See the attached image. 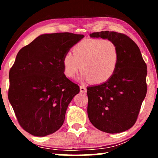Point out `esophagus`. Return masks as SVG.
I'll list each match as a JSON object with an SVG mask.
<instances>
[{"instance_id":"1","label":"esophagus","mask_w":158,"mask_h":158,"mask_svg":"<svg viewBox=\"0 0 158 158\" xmlns=\"http://www.w3.org/2000/svg\"><path fill=\"white\" fill-rule=\"evenodd\" d=\"M87 90H86V88L84 85H80V92L81 93H86Z\"/></svg>"}]
</instances>
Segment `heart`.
<instances>
[{"label":"heart","instance_id":"1","mask_svg":"<svg viewBox=\"0 0 158 158\" xmlns=\"http://www.w3.org/2000/svg\"><path fill=\"white\" fill-rule=\"evenodd\" d=\"M73 55L67 53L63 58L65 75L73 79L81 68L79 81H91L100 84L109 81L116 71L119 60L118 47L109 40H88L77 44Z\"/></svg>","mask_w":158,"mask_h":158}]
</instances>
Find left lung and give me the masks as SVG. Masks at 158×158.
Listing matches in <instances>:
<instances>
[{"instance_id":"obj_1","label":"left lung","mask_w":158,"mask_h":158,"mask_svg":"<svg viewBox=\"0 0 158 158\" xmlns=\"http://www.w3.org/2000/svg\"><path fill=\"white\" fill-rule=\"evenodd\" d=\"M90 37L114 42L118 49L119 60L109 81L87 88L88 116L102 132H124L135 123L146 97V64L139 48L124 34L106 31L90 33Z\"/></svg>"}]
</instances>
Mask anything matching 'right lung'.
<instances>
[{
    "instance_id": "right-lung-1",
    "label": "right lung",
    "mask_w": 158,
    "mask_h": 158,
    "mask_svg": "<svg viewBox=\"0 0 158 158\" xmlns=\"http://www.w3.org/2000/svg\"><path fill=\"white\" fill-rule=\"evenodd\" d=\"M84 35L42 34L18 52L10 70L8 99L21 127L36 137L62 126L79 85L64 74L63 58Z\"/></svg>"
}]
</instances>
